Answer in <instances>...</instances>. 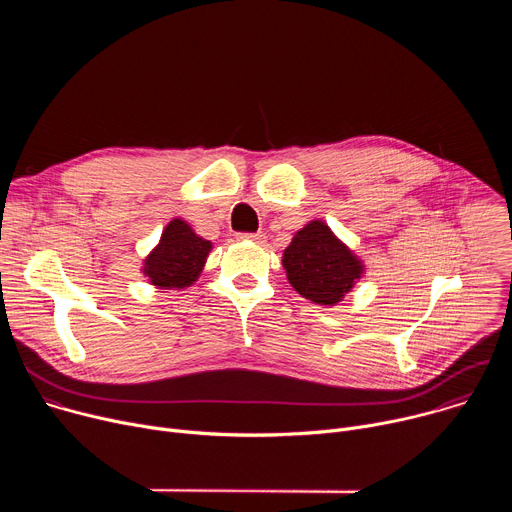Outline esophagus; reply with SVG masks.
<instances>
[{"instance_id":"obj_1","label":"esophagus","mask_w":512,"mask_h":512,"mask_svg":"<svg viewBox=\"0 0 512 512\" xmlns=\"http://www.w3.org/2000/svg\"><path fill=\"white\" fill-rule=\"evenodd\" d=\"M239 239L243 241H253V243H263L265 241V235L259 231V233H241Z\"/></svg>"}]
</instances>
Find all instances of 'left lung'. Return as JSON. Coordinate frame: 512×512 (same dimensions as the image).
<instances>
[{
  "instance_id": "obj_1",
  "label": "left lung",
  "mask_w": 512,
  "mask_h": 512,
  "mask_svg": "<svg viewBox=\"0 0 512 512\" xmlns=\"http://www.w3.org/2000/svg\"><path fill=\"white\" fill-rule=\"evenodd\" d=\"M281 261L291 287L320 306H336L364 271L360 259L322 221L298 231Z\"/></svg>"
}]
</instances>
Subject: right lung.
Here are the masks:
<instances>
[{"label": "right lung", "instance_id": "right-lung-1", "mask_svg": "<svg viewBox=\"0 0 512 512\" xmlns=\"http://www.w3.org/2000/svg\"><path fill=\"white\" fill-rule=\"evenodd\" d=\"M210 249V241L198 237L182 218H174L164 229L158 247L145 257L143 273L152 285L162 289L188 287L202 273Z\"/></svg>", "mask_w": 512, "mask_h": 512}]
</instances>
